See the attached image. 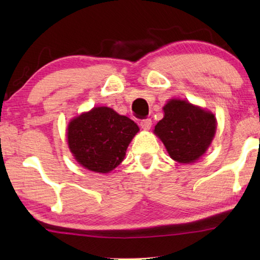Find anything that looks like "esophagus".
<instances>
[{
	"mask_svg": "<svg viewBox=\"0 0 260 260\" xmlns=\"http://www.w3.org/2000/svg\"><path fill=\"white\" fill-rule=\"evenodd\" d=\"M140 125L141 127H142L143 129H150V127L152 125V121L151 119H149V118H147V119H142L140 121Z\"/></svg>",
	"mask_w": 260,
	"mask_h": 260,
	"instance_id": "1",
	"label": "esophagus"
}]
</instances>
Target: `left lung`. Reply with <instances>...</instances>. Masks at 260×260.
Here are the masks:
<instances>
[{
	"label": "left lung",
	"instance_id": "1",
	"mask_svg": "<svg viewBox=\"0 0 260 260\" xmlns=\"http://www.w3.org/2000/svg\"><path fill=\"white\" fill-rule=\"evenodd\" d=\"M164 118L155 126L171 158L193 162L203 155L212 141L217 122L211 112L181 100H171L164 107Z\"/></svg>",
	"mask_w": 260,
	"mask_h": 260
}]
</instances>
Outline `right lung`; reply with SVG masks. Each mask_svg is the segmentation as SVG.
Returning a JSON list of instances; mask_svg holds the SVG:
<instances>
[{"label": "right lung", "mask_w": 260, "mask_h": 260, "mask_svg": "<svg viewBox=\"0 0 260 260\" xmlns=\"http://www.w3.org/2000/svg\"><path fill=\"white\" fill-rule=\"evenodd\" d=\"M139 132L133 120L107 107L94 108L69 124L68 143L79 164L108 173L124 160L132 139Z\"/></svg>", "instance_id": "right-lung-1"}]
</instances>
